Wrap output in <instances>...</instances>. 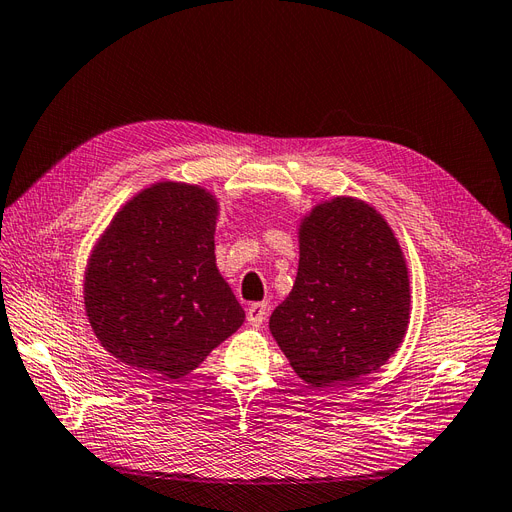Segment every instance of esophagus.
<instances>
[{"label": "esophagus", "instance_id": "34e87169", "mask_svg": "<svg viewBox=\"0 0 512 512\" xmlns=\"http://www.w3.org/2000/svg\"><path fill=\"white\" fill-rule=\"evenodd\" d=\"M266 316H268V305L266 303H253L251 307L246 309V320H248V324L255 326V329H257V326L264 324Z\"/></svg>", "mask_w": 512, "mask_h": 512}]
</instances>
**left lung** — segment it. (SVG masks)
Returning <instances> with one entry per match:
<instances>
[{
  "mask_svg": "<svg viewBox=\"0 0 512 512\" xmlns=\"http://www.w3.org/2000/svg\"><path fill=\"white\" fill-rule=\"evenodd\" d=\"M298 272L272 311L270 333L311 387L376 372L411 320L409 266L385 216L357 196H333L298 220Z\"/></svg>",
  "mask_w": 512,
  "mask_h": 512,
  "instance_id": "8db88e82",
  "label": "left lung"
}]
</instances>
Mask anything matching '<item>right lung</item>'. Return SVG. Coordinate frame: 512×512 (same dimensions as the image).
I'll return each mask as SVG.
<instances>
[{
	"instance_id": "1",
	"label": "right lung",
	"mask_w": 512,
	"mask_h": 512,
	"mask_svg": "<svg viewBox=\"0 0 512 512\" xmlns=\"http://www.w3.org/2000/svg\"><path fill=\"white\" fill-rule=\"evenodd\" d=\"M220 203L199 183L162 179L121 205L84 270V309L114 359L177 381L244 322L216 266Z\"/></svg>"
}]
</instances>
